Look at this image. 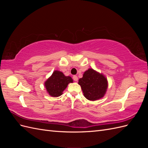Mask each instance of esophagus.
<instances>
[{
    "label": "esophagus",
    "mask_w": 148,
    "mask_h": 148,
    "mask_svg": "<svg viewBox=\"0 0 148 148\" xmlns=\"http://www.w3.org/2000/svg\"><path fill=\"white\" fill-rule=\"evenodd\" d=\"M73 79L74 81H75V82H77L78 79V77H77V76H76V75H74V76H73Z\"/></svg>",
    "instance_id": "1"
}]
</instances>
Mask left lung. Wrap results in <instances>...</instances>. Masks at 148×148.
<instances>
[{"label":"left lung","instance_id":"1","mask_svg":"<svg viewBox=\"0 0 148 148\" xmlns=\"http://www.w3.org/2000/svg\"><path fill=\"white\" fill-rule=\"evenodd\" d=\"M78 84L82 88L84 96L92 101L104 97L108 88V82L104 75L92 69L84 71L83 77L78 80Z\"/></svg>","mask_w":148,"mask_h":148}]
</instances>
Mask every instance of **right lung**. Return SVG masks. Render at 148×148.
<instances>
[{
  "label": "right lung",
  "mask_w": 148,
  "mask_h": 148,
  "mask_svg": "<svg viewBox=\"0 0 148 148\" xmlns=\"http://www.w3.org/2000/svg\"><path fill=\"white\" fill-rule=\"evenodd\" d=\"M73 82V79L69 76L66 77L62 71L55 70L44 82V86L49 95L56 97L61 96L68 84Z\"/></svg>",
  "instance_id": "right-lung-1"
}]
</instances>
